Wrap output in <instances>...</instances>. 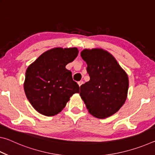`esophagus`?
Segmentation results:
<instances>
[{
    "instance_id": "obj_1",
    "label": "esophagus",
    "mask_w": 155,
    "mask_h": 155,
    "mask_svg": "<svg viewBox=\"0 0 155 155\" xmlns=\"http://www.w3.org/2000/svg\"><path fill=\"white\" fill-rule=\"evenodd\" d=\"M83 83V81H78V85H79V87H81V85H82Z\"/></svg>"
}]
</instances>
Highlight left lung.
<instances>
[{
  "label": "left lung",
  "mask_w": 155,
  "mask_h": 155,
  "mask_svg": "<svg viewBox=\"0 0 155 155\" xmlns=\"http://www.w3.org/2000/svg\"><path fill=\"white\" fill-rule=\"evenodd\" d=\"M82 59L87 64L90 80L81 86L80 96L88 112L106 118L121 108L127 98L128 75L115 57L102 48L84 49Z\"/></svg>",
  "instance_id": "1"
}]
</instances>
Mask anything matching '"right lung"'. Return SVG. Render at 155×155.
Masks as SVG:
<instances>
[{"instance_id":"add662e5","label":"right lung","mask_w":155,"mask_h":155,"mask_svg":"<svg viewBox=\"0 0 155 155\" xmlns=\"http://www.w3.org/2000/svg\"><path fill=\"white\" fill-rule=\"evenodd\" d=\"M77 48H54L44 52L27 68L24 90L37 111L53 116L62 111L79 86L65 65L77 57Z\"/></svg>"}]
</instances>
